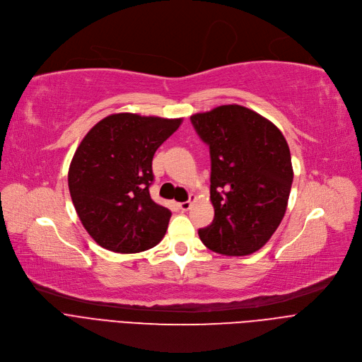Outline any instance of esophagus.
Wrapping results in <instances>:
<instances>
[{"mask_svg":"<svg viewBox=\"0 0 362 362\" xmlns=\"http://www.w3.org/2000/svg\"><path fill=\"white\" fill-rule=\"evenodd\" d=\"M194 201H195V197H191V199H189V201L180 202V204H179V208H180L182 211H189V210H191V206H192Z\"/></svg>","mask_w":362,"mask_h":362,"instance_id":"obj_1","label":"esophagus"}]
</instances>
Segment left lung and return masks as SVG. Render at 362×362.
I'll return each instance as SVG.
<instances>
[{
    "label": "left lung",
    "mask_w": 362,
    "mask_h": 362,
    "mask_svg": "<svg viewBox=\"0 0 362 362\" xmlns=\"http://www.w3.org/2000/svg\"><path fill=\"white\" fill-rule=\"evenodd\" d=\"M210 146L213 223L198 230L223 255H250L269 242L286 213L293 182L291 151L281 132L242 105H220L191 116Z\"/></svg>",
    "instance_id": "8db88e82"
}]
</instances>
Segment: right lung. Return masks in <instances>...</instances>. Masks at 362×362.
Returning a JSON list of instances; mask_svg holds the SVG:
<instances>
[{"mask_svg": "<svg viewBox=\"0 0 362 362\" xmlns=\"http://www.w3.org/2000/svg\"><path fill=\"white\" fill-rule=\"evenodd\" d=\"M180 124L182 119L111 114L76 149L70 197L86 232L103 248L135 254L164 238L171 213L149 195L152 158Z\"/></svg>", "mask_w": 362, "mask_h": 362, "instance_id": "add662e5", "label": "right lung"}]
</instances>
